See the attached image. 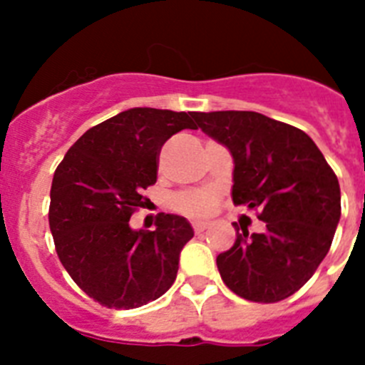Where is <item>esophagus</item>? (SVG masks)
<instances>
[{"instance_id":"obj_1","label":"esophagus","mask_w":365,"mask_h":365,"mask_svg":"<svg viewBox=\"0 0 365 365\" xmlns=\"http://www.w3.org/2000/svg\"><path fill=\"white\" fill-rule=\"evenodd\" d=\"M207 228H210V225H207V222H200V220H195V222H192V230H195L197 234H202V232Z\"/></svg>"}]
</instances>
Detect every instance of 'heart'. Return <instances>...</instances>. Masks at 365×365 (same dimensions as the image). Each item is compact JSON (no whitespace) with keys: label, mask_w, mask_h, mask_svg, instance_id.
<instances>
[{"label":"heart","mask_w":365,"mask_h":365,"mask_svg":"<svg viewBox=\"0 0 365 365\" xmlns=\"http://www.w3.org/2000/svg\"><path fill=\"white\" fill-rule=\"evenodd\" d=\"M215 195L207 189H191V191L178 192L173 198V207L178 213L187 217H204L213 210Z\"/></svg>","instance_id":"1"}]
</instances>
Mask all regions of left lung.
<instances>
[{
	"label": "left lung",
	"mask_w": 365,
	"mask_h": 365,
	"mask_svg": "<svg viewBox=\"0 0 365 365\" xmlns=\"http://www.w3.org/2000/svg\"><path fill=\"white\" fill-rule=\"evenodd\" d=\"M195 120L234 155L235 206L265 222L263 234L237 230L234 247L217 256L220 278L247 301H284L310 280L332 245L341 215L338 178L295 125L254 111L195 113Z\"/></svg>",
	"instance_id": "8db88e82"
}]
</instances>
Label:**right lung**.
<instances>
[{
    "label": "right lung",
    "mask_w": 365,
    "mask_h": 365,
    "mask_svg": "<svg viewBox=\"0 0 365 365\" xmlns=\"http://www.w3.org/2000/svg\"><path fill=\"white\" fill-rule=\"evenodd\" d=\"M182 130H197L195 113L133 107L85 131L55 168L48 213L55 250L98 304L139 308L176 280L191 225L159 213L154 232H135L130 219L158 180L161 146Z\"/></svg>",
    "instance_id": "right-lung-1"
}]
</instances>
